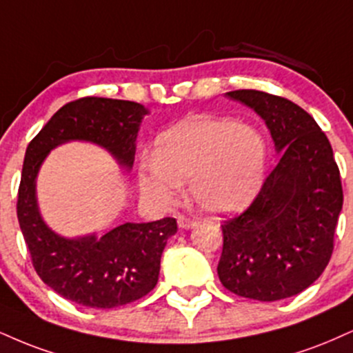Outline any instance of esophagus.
Masks as SVG:
<instances>
[{
	"mask_svg": "<svg viewBox=\"0 0 353 353\" xmlns=\"http://www.w3.org/2000/svg\"><path fill=\"white\" fill-rule=\"evenodd\" d=\"M177 223H179L181 228H194L195 225H197L195 220L185 217V215H179V217H177Z\"/></svg>",
	"mask_w": 353,
	"mask_h": 353,
	"instance_id": "1",
	"label": "esophagus"
}]
</instances>
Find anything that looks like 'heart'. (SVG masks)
I'll list each match as a JSON object with an SVG mask.
<instances>
[{"label":"heart","mask_w":353,"mask_h":353,"mask_svg":"<svg viewBox=\"0 0 353 353\" xmlns=\"http://www.w3.org/2000/svg\"><path fill=\"white\" fill-rule=\"evenodd\" d=\"M266 171V144L256 130L230 118L192 117L164 131L154 158L139 168L148 197L172 203L189 181L194 202L210 214L245 209L260 192Z\"/></svg>","instance_id":"b5f03b06"}]
</instances>
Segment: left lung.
Returning a JSON list of instances; mask_svg holds the SVG:
<instances>
[{
  "instance_id": "8db88e82",
  "label": "left lung",
  "mask_w": 353,
  "mask_h": 353,
  "mask_svg": "<svg viewBox=\"0 0 353 353\" xmlns=\"http://www.w3.org/2000/svg\"><path fill=\"white\" fill-rule=\"evenodd\" d=\"M227 97L265 120L279 159L246 210L223 222L219 278L241 298H291L311 286L332 256L343 203L339 165L325 133L299 105L260 90Z\"/></svg>"
}]
</instances>
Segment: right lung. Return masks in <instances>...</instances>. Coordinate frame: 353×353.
<instances>
[{
	"instance_id": "right-lung-1",
	"label": "right lung",
	"mask_w": 353,
	"mask_h": 353,
	"mask_svg": "<svg viewBox=\"0 0 353 353\" xmlns=\"http://www.w3.org/2000/svg\"><path fill=\"white\" fill-rule=\"evenodd\" d=\"M143 105L128 100L83 97L63 105L29 143L18 190V220L39 278L72 303L113 309L141 299L158 283L161 254L177 232L176 219L123 223L100 239H63L41 219L36 176L48 152L59 144L82 139L107 148L118 163L131 168Z\"/></svg>"
}]
</instances>
